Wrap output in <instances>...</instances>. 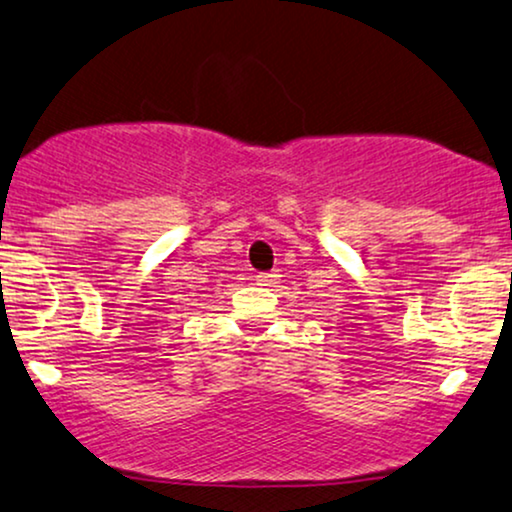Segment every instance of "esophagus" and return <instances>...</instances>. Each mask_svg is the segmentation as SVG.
Returning <instances> with one entry per match:
<instances>
[{"label": "esophagus", "mask_w": 512, "mask_h": 512, "mask_svg": "<svg viewBox=\"0 0 512 512\" xmlns=\"http://www.w3.org/2000/svg\"><path fill=\"white\" fill-rule=\"evenodd\" d=\"M255 281H257V286H274L276 274H274V271H267V274H257Z\"/></svg>", "instance_id": "34e87169"}]
</instances>
